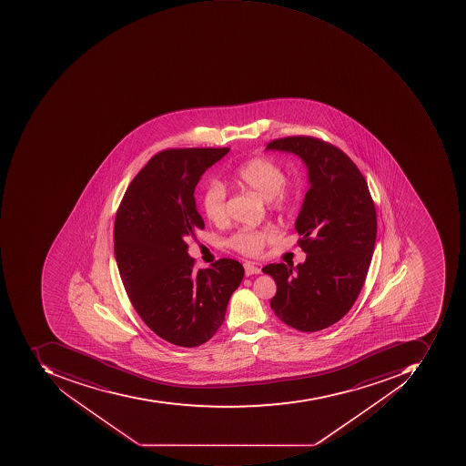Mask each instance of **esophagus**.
<instances>
[{
    "label": "esophagus",
    "instance_id": "obj_1",
    "mask_svg": "<svg viewBox=\"0 0 466 466\" xmlns=\"http://www.w3.org/2000/svg\"><path fill=\"white\" fill-rule=\"evenodd\" d=\"M245 274L248 277L252 276V274H258L262 271V268H258V266L253 265V263H245Z\"/></svg>",
    "mask_w": 466,
    "mask_h": 466
}]
</instances>
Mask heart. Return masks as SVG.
<instances>
[{"label":"heart","mask_w":466,"mask_h":466,"mask_svg":"<svg viewBox=\"0 0 466 466\" xmlns=\"http://www.w3.org/2000/svg\"><path fill=\"white\" fill-rule=\"evenodd\" d=\"M284 180L286 174L280 165L266 157H255L242 162L235 169L229 182L237 189L255 192L268 198V208L280 211L291 200ZM201 208L204 216L214 224H221L227 218V192L221 183H208L201 196ZM276 237L277 231L274 228L242 229L232 235L229 247L242 255L256 256Z\"/></svg>","instance_id":"1"}]
</instances>
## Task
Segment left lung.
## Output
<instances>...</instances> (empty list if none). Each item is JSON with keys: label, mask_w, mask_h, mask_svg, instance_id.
Returning a JSON list of instances; mask_svg holds the SVG:
<instances>
[{"label": "left lung", "mask_w": 466, "mask_h": 466, "mask_svg": "<svg viewBox=\"0 0 466 466\" xmlns=\"http://www.w3.org/2000/svg\"><path fill=\"white\" fill-rule=\"evenodd\" d=\"M266 149L299 156L309 182L295 221L307 258L263 268L277 284L270 307L286 325L318 332L339 322L364 286L377 238L374 201L359 167L332 144L294 136Z\"/></svg>", "instance_id": "8db88e82"}]
</instances>
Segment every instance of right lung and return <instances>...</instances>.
<instances>
[{
    "label": "right lung",
    "mask_w": 466,
    "mask_h": 466,
    "mask_svg": "<svg viewBox=\"0 0 466 466\" xmlns=\"http://www.w3.org/2000/svg\"><path fill=\"white\" fill-rule=\"evenodd\" d=\"M228 152H158L131 180L116 214V262L128 299L152 332L175 346L198 347L210 340L244 279V266L234 258L196 270L186 242L204 228L196 186Z\"/></svg>",
    "instance_id": "obj_1"
}]
</instances>
